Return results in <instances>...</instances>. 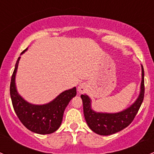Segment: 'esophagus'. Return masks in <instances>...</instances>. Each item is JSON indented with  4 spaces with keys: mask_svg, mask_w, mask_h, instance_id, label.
Instances as JSON below:
<instances>
[{
    "mask_svg": "<svg viewBox=\"0 0 154 154\" xmlns=\"http://www.w3.org/2000/svg\"><path fill=\"white\" fill-rule=\"evenodd\" d=\"M77 89H78L79 92L83 93L85 91H86V85L83 84V83H82V84H80V86H78V88H77Z\"/></svg>",
    "mask_w": 154,
    "mask_h": 154,
    "instance_id": "34e87169",
    "label": "esophagus"
}]
</instances>
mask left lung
<instances>
[{
    "instance_id": "left-lung-1",
    "label": "left lung",
    "mask_w": 154,
    "mask_h": 154,
    "mask_svg": "<svg viewBox=\"0 0 154 154\" xmlns=\"http://www.w3.org/2000/svg\"><path fill=\"white\" fill-rule=\"evenodd\" d=\"M142 83L140 94L132 106L118 113L96 112L91 109V100L82 94L83 112L87 125L93 132L101 136H108L121 131L132 123L142 105L144 96V68L142 67Z\"/></svg>"
}]
</instances>
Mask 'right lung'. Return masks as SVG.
Instances as JSON below:
<instances>
[{
  "instance_id": "1",
  "label": "right lung",
  "mask_w": 154,
  "mask_h": 154,
  "mask_svg": "<svg viewBox=\"0 0 154 154\" xmlns=\"http://www.w3.org/2000/svg\"><path fill=\"white\" fill-rule=\"evenodd\" d=\"M19 60L18 57L10 82V97L14 110L23 125L30 131L42 135L54 133L61 125L63 113L68 103L76 96V87L63 91L47 104L33 105L27 103L18 94L15 87V74Z\"/></svg>"
}]
</instances>
